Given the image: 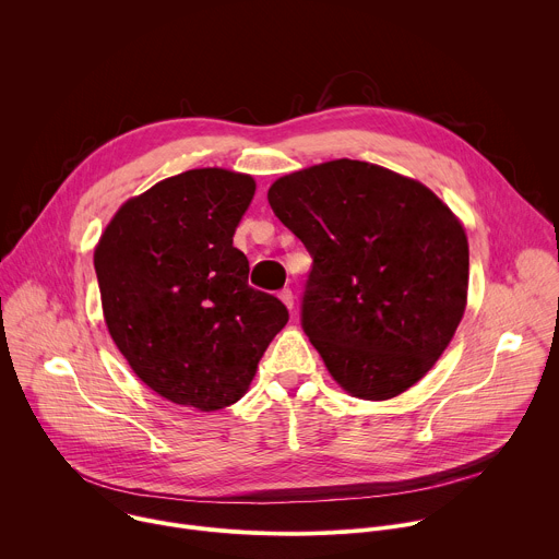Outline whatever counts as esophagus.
I'll return each instance as SVG.
<instances>
[{
    "mask_svg": "<svg viewBox=\"0 0 559 559\" xmlns=\"http://www.w3.org/2000/svg\"><path fill=\"white\" fill-rule=\"evenodd\" d=\"M281 300L289 307V309H294V294H292V289H281Z\"/></svg>",
    "mask_w": 559,
    "mask_h": 559,
    "instance_id": "obj_1",
    "label": "esophagus"
}]
</instances>
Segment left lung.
<instances>
[{
    "label": "left lung",
    "instance_id": "1",
    "mask_svg": "<svg viewBox=\"0 0 559 559\" xmlns=\"http://www.w3.org/2000/svg\"><path fill=\"white\" fill-rule=\"evenodd\" d=\"M267 201L311 257L300 325L334 380L386 401L442 356L466 305L468 243L423 183L352 158L278 179Z\"/></svg>",
    "mask_w": 559,
    "mask_h": 559
}]
</instances>
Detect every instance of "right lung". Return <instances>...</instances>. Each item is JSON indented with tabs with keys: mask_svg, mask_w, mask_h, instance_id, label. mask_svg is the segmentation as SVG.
<instances>
[{
	"mask_svg": "<svg viewBox=\"0 0 559 559\" xmlns=\"http://www.w3.org/2000/svg\"><path fill=\"white\" fill-rule=\"evenodd\" d=\"M257 183L221 168L158 181L115 214L95 250L108 332L170 403L216 412L246 393L289 311L248 285L234 231Z\"/></svg>",
	"mask_w": 559,
	"mask_h": 559,
	"instance_id": "obj_1",
	"label": "right lung"
}]
</instances>
